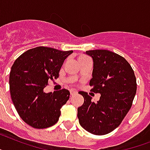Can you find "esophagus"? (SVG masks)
Segmentation results:
<instances>
[{"label": "esophagus", "instance_id": "34e87169", "mask_svg": "<svg viewBox=\"0 0 150 150\" xmlns=\"http://www.w3.org/2000/svg\"><path fill=\"white\" fill-rule=\"evenodd\" d=\"M76 94V92H75V91H74V90H70V96H73Z\"/></svg>", "mask_w": 150, "mask_h": 150}]
</instances>
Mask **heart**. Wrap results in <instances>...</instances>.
I'll list each match as a JSON object with an SVG mask.
<instances>
[{
    "label": "heart",
    "instance_id": "obj_1",
    "mask_svg": "<svg viewBox=\"0 0 150 150\" xmlns=\"http://www.w3.org/2000/svg\"><path fill=\"white\" fill-rule=\"evenodd\" d=\"M86 58H88V57H86V56L81 55V56H80V57H78V60H83V59H86Z\"/></svg>",
    "mask_w": 150,
    "mask_h": 150
}]
</instances>
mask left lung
<instances>
[{"mask_svg":"<svg viewBox=\"0 0 150 150\" xmlns=\"http://www.w3.org/2000/svg\"><path fill=\"white\" fill-rule=\"evenodd\" d=\"M93 58L91 91L100 93L97 102L80 91L83 104L77 109L80 126L94 135L110 133L120 125L130 110L137 93L134 71L124 57L106 50L86 51Z\"/></svg>","mask_w":150,"mask_h":150,"instance_id":"obj_1","label":"left lung"}]
</instances>
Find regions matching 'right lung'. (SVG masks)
Wrapping results in <instances>:
<instances>
[{"label": "right lung", "instance_id": "obj_1", "mask_svg": "<svg viewBox=\"0 0 150 150\" xmlns=\"http://www.w3.org/2000/svg\"><path fill=\"white\" fill-rule=\"evenodd\" d=\"M73 50L38 47L20 56L11 67L9 84L11 100L21 118L36 129L54 126L60 108L70 97L66 89L45 93L48 80L57 79L64 60Z\"/></svg>", "mask_w": 150, "mask_h": 150}]
</instances>
